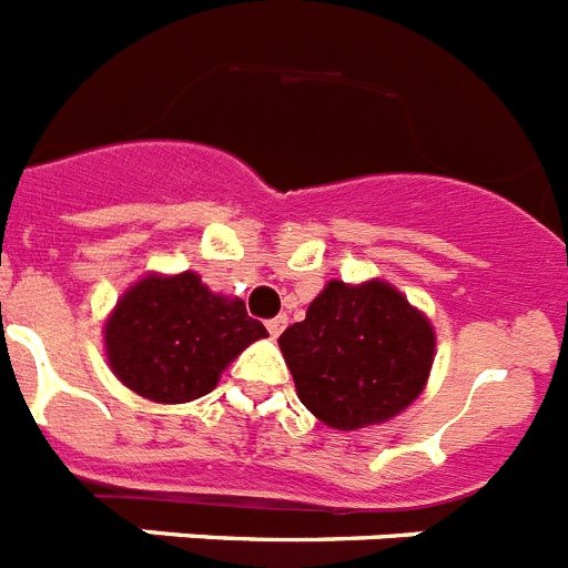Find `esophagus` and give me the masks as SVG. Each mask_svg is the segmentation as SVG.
Instances as JSON below:
<instances>
[{
    "label": "esophagus",
    "mask_w": 568,
    "mask_h": 568,
    "mask_svg": "<svg viewBox=\"0 0 568 568\" xmlns=\"http://www.w3.org/2000/svg\"><path fill=\"white\" fill-rule=\"evenodd\" d=\"M284 327H287V316H275L266 322V331H270V336L278 338L281 333H284Z\"/></svg>",
    "instance_id": "34e87169"
}]
</instances>
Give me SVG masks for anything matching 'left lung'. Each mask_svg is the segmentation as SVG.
Returning <instances> with one entry per match:
<instances>
[{
    "mask_svg": "<svg viewBox=\"0 0 568 568\" xmlns=\"http://www.w3.org/2000/svg\"><path fill=\"white\" fill-rule=\"evenodd\" d=\"M278 347L304 408L331 428L356 430L394 419L423 394L436 336L387 281H331Z\"/></svg>",
    "mask_w": 568,
    "mask_h": 568,
    "instance_id": "8db88e82",
    "label": "left lung"
}]
</instances>
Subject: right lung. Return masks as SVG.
Returning a JSON list of instances; mask_svg holds the SVG:
<instances>
[{
  "instance_id": "right-lung-1",
  "label": "right lung",
  "mask_w": 568,
  "mask_h": 568,
  "mask_svg": "<svg viewBox=\"0 0 568 568\" xmlns=\"http://www.w3.org/2000/svg\"><path fill=\"white\" fill-rule=\"evenodd\" d=\"M105 356L129 390L163 405L206 396L244 347L266 336L241 298L215 295L197 273L145 275L105 322Z\"/></svg>"
}]
</instances>
